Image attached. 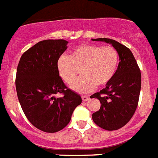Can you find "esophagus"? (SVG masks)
I'll return each instance as SVG.
<instances>
[{"label": "esophagus", "instance_id": "1", "mask_svg": "<svg viewBox=\"0 0 158 158\" xmlns=\"http://www.w3.org/2000/svg\"><path fill=\"white\" fill-rule=\"evenodd\" d=\"M81 98H82V101H83V102H87V101H89V100L90 99L89 96H82Z\"/></svg>", "mask_w": 158, "mask_h": 158}]
</instances>
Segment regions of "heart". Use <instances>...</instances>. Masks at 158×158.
Instances as JSON below:
<instances>
[{
	"label": "heart",
	"instance_id": "heart-1",
	"mask_svg": "<svg viewBox=\"0 0 158 158\" xmlns=\"http://www.w3.org/2000/svg\"><path fill=\"white\" fill-rule=\"evenodd\" d=\"M119 64V55L112 46L85 44L76 47L69 56L61 55L56 61V69L65 83L72 84L78 69L82 76L71 88L79 93L94 90L97 85L102 86L113 79Z\"/></svg>",
	"mask_w": 158,
	"mask_h": 158
}]
</instances>
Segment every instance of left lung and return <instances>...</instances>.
<instances>
[{"label": "left lung", "mask_w": 158, "mask_h": 158, "mask_svg": "<svg viewBox=\"0 0 158 158\" xmlns=\"http://www.w3.org/2000/svg\"><path fill=\"white\" fill-rule=\"evenodd\" d=\"M92 40L111 44L119 55L120 62L113 79L106 88L91 96L102 104L100 110L92 115L94 123L106 130H117L126 125L135 113L141 91V71L126 46L109 38Z\"/></svg>", "instance_id": "left-lung-1"}]
</instances>
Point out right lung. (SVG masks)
<instances>
[{
	"mask_svg": "<svg viewBox=\"0 0 158 158\" xmlns=\"http://www.w3.org/2000/svg\"><path fill=\"white\" fill-rule=\"evenodd\" d=\"M68 43L62 39L41 40L23 53L17 66L16 89L23 112L32 125L46 133L64 129L82 102L66 87L56 69ZM57 93L63 96L56 98Z\"/></svg>",
	"mask_w": 158,
	"mask_h": 158,
	"instance_id": "1",
	"label": "right lung"
}]
</instances>
